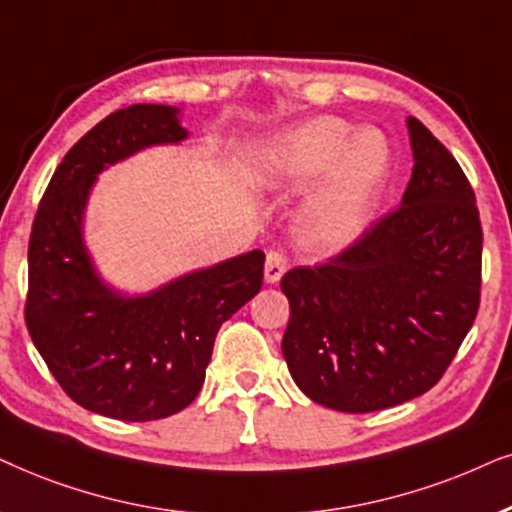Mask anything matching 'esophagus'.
Returning <instances> with one entry per match:
<instances>
[{
  "instance_id": "esophagus-1",
  "label": "esophagus",
  "mask_w": 512,
  "mask_h": 512,
  "mask_svg": "<svg viewBox=\"0 0 512 512\" xmlns=\"http://www.w3.org/2000/svg\"><path fill=\"white\" fill-rule=\"evenodd\" d=\"M286 269H288V257L283 255L281 250H269L267 264H264V278H267V283L281 281V276L286 274Z\"/></svg>"
}]
</instances>
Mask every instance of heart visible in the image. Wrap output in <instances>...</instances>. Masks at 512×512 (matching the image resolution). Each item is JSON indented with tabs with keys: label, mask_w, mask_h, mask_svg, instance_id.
Returning a JSON list of instances; mask_svg holds the SVG:
<instances>
[{
	"label": "heart",
	"mask_w": 512,
	"mask_h": 512,
	"mask_svg": "<svg viewBox=\"0 0 512 512\" xmlns=\"http://www.w3.org/2000/svg\"><path fill=\"white\" fill-rule=\"evenodd\" d=\"M385 139L373 129L357 134L349 122L314 118L278 137L264 153L257 181L267 189L302 191L319 184L300 215V241L333 252L354 241L387 172Z\"/></svg>",
	"instance_id": "1"
}]
</instances>
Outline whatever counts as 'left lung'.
I'll use <instances>...</instances> for the list:
<instances>
[{"label": "left lung", "instance_id": "1", "mask_svg": "<svg viewBox=\"0 0 512 512\" xmlns=\"http://www.w3.org/2000/svg\"><path fill=\"white\" fill-rule=\"evenodd\" d=\"M409 134L413 172L399 208L338 255L281 278L288 371L335 411L390 409L428 392L480 309L475 191L423 122L409 118Z\"/></svg>", "mask_w": 512, "mask_h": 512}]
</instances>
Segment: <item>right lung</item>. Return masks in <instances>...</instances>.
Returning <instances> with one entry per match:
<instances>
[{"label":"right lung","mask_w":512,"mask_h":512,"mask_svg":"<svg viewBox=\"0 0 512 512\" xmlns=\"http://www.w3.org/2000/svg\"><path fill=\"white\" fill-rule=\"evenodd\" d=\"M177 108L137 103L70 148L40 200L28 245L25 326L61 390L82 409L158 420L198 397L219 326L262 288L264 252L177 278L144 297L101 283L82 243L96 174L153 144L186 139Z\"/></svg>","instance_id":"obj_1"}]
</instances>
